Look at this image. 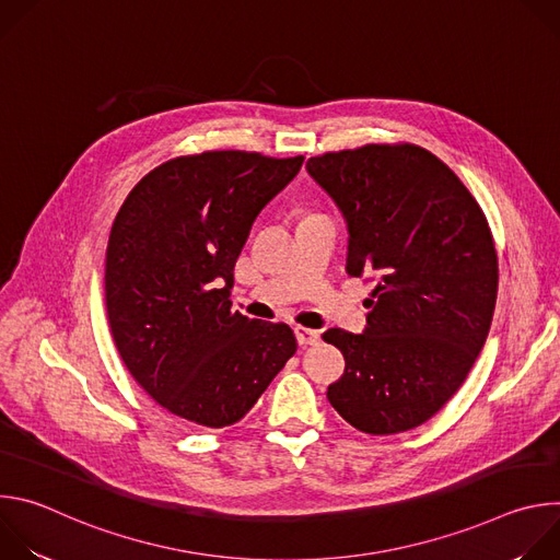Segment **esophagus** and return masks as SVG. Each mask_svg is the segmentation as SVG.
I'll use <instances>...</instances> for the list:
<instances>
[{
    "instance_id": "34e87169",
    "label": "esophagus",
    "mask_w": 560,
    "mask_h": 560,
    "mask_svg": "<svg viewBox=\"0 0 560 560\" xmlns=\"http://www.w3.org/2000/svg\"><path fill=\"white\" fill-rule=\"evenodd\" d=\"M294 335H296V341H299L301 348H307V346H316V343H318V332H316V330L296 326V328H294Z\"/></svg>"
}]
</instances>
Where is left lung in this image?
Instances as JSON below:
<instances>
[{
  "instance_id": "left-lung-1",
  "label": "left lung",
  "mask_w": 560,
  "mask_h": 560,
  "mask_svg": "<svg viewBox=\"0 0 560 560\" xmlns=\"http://www.w3.org/2000/svg\"><path fill=\"white\" fill-rule=\"evenodd\" d=\"M307 173L348 221V272L378 279L368 330L324 335L346 359L330 404L365 434L419 428L460 387L492 326L499 257L486 212L415 143L324 152Z\"/></svg>"
}]
</instances>
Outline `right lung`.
<instances>
[{"instance_id":"add662e5","label":"right lung","mask_w":560,"mask_h":560,"mask_svg":"<svg viewBox=\"0 0 560 560\" xmlns=\"http://www.w3.org/2000/svg\"><path fill=\"white\" fill-rule=\"evenodd\" d=\"M303 156L206 150L150 171L119 208L106 248V307L135 381L171 415L242 421L296 352L290 326L230 310L234 264L261 208Z\"/></svg>"}]
</instances>
